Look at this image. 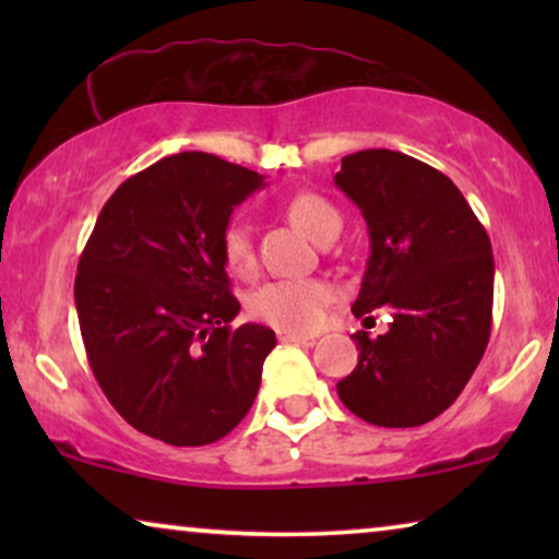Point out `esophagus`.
<instances>
[{
	"label": "esophagus",
	"instance_id": "esophagus-1",
	"mask_svg": "<svg viewBox=\"0 0 559 559\" xmlns=\"http://www.w3.org/2000/svg\"><path fill=\"white\" fill-rule=\"evenodd\" d=\"M280 341L282 343H308L312 341V335H305V333H297V331H280Z\"/></svg>",
	"mask_w": 559,
	"mask_h": 559
}]
</instances>
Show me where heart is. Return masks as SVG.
I'll use <instances>...</instances> for the list:
<instances>
[{
	"label": "heart",
	"instance_id": "obj_1",
	"mask_svg": "<svg viewBox=\"0 0 559 559\" xmlns=\"http://www.w3.org/2000/svg\"><path fill=\"white\" fill-rule=\"evenodd\" d=\"M285 213L302 234L318 243L328 234L341 231L338 209L318 193H295L285 203ZM218 247L228 272L239 277H249L254 272V236L247 221L239 216L228 218L221 228ZM331 297V287L320 280H272L249 297V312L282 331H312L323 323Z\"/></svg>",
	"mask_w": 559,
	"mask_h": 559
}]
</instances>
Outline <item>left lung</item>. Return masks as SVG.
<instances>
[{
    "label": "left lung",
    "instance_id": "8db88e82",
    "mask_svg": "<svg viewBox=\"0 0 559 559\" xmlns=\"http://www.w3.org/2000/svg\"><path fill=\"white\" fill-rule=\"evenodd\" d=\"M335 186L361 209L371 257L356 318L392 312L384 335H350L356 369L341 402L379 427H417L442 415L476 371L491 338V241L455 182L394 150L341 159Z\"/></svg>",
    "mask_w": 559,
    "mask_h": 559
}]
</instances>
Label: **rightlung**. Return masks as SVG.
<instances>
[{"instance_id":"right-lung-1","label":"right lung","mask_w":559,"mask_h":559,"mask_svg":"<svg viewBox=\"0 0 559 559\" xmlns=\"http://www.w3.org/2000/svg\"><path fill=\"white\" fill-rule=\"evenodd\" d=\"M262 175L205 152L163 157L114 190L79 259L75 310L111 407L167 445H211L247 417L277 346L239 300L221 228Z\"/></svg>"}]
</instances>
